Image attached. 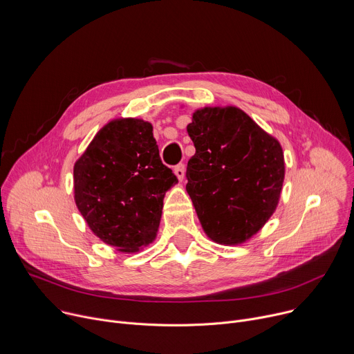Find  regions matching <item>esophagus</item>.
Masks as SVG:
<instances>
[{
  "label": "esophagus",
  "mask_w": 354,
  "mask_h": 354,
  "mask_svg": "<svg viewBox=\"0 0 354 354\" xmlns=\"http://www.w3.org/2000/svg\"><path fill=\"white\" fill-rule=\"evenodd\" d=\"M174 172H175V175L178 176L179 180H183V178H185V165H183V164L176 165L175 169H174Z\"/></svg>",
  "instance_id": "esophagus-1"
}]
</instances>
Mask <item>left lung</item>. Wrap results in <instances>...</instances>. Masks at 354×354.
<instances>
[{
	"label": "left lung",
	"instance_id": "obj_1",
	"mask_svg": "<svg viewBox=\"0 0 354 354\" xmlns=\"http://www.w3.org/2000/svg\"><path fill=\"white\" fill-rule=\"evenodd\" d=\"M187 133L196 154L186 190L201 227L217 243H243L279 205L286 172L279 140L236 106L194 111Z\"/></svg>",
	"mask_w": 354,
	"mask_h": 354
}]
</instances>
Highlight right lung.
Segmentation results:
<instances>
[{"instance_id": "right-lung-1", "label": "right lung", "mask_w": 354, "mask_h": 354, "mask_svg": "<svg viewBox=\"0 0 354 354\" xmlns=\"http://www.w3.org/2000/svg\"><path fill=\"white\" fill-rule=\"evenodd\" d=\"M178 183L160 158L153 124L115 119L100 129L74 165V200L91 231L120 252L157 236L164 197Z\"/></svg>"}]
</instances>
